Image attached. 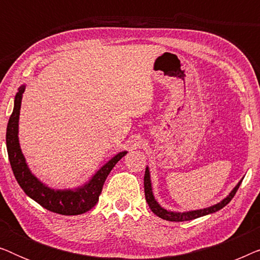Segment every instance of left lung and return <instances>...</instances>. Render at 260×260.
<instances>
[{"mask_svg": "<svg viewBox=\"0 0 260 260\" xmlns=\"http://www.w3.org/2000/svg\"><path fill=\"white\" fill-rule=\"evenodd\" d=\"M243 179H244V177H243ZM243 179H241L239 182L237 183V186L234 187L233 189L230 191L229 195H227L225 199H222L221 201L218 202V204H215V205H213V206H209V207H206V208L194 209V211L174 212V211H169V209H166L165 207H162V206L157 202V200H156V199H155L154 193H152V186H151V179H150V170H149V167L147 166V168H145V174H144L145 200H147L149 207H150L152 213L157 215L158 218H161L163 220H167V221H175V222L188 221V220H193V219L200 218V216L212 214V213L218 212L221 208L225 207V206L229 204L231 200H232L234 195H236L238 188H239Z\"/></svg>", "mask_w": 260, "mask_h": 260, "instance_id": "obj_1", "label": "left lung"}]
</instances>
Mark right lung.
Wrapping results in <instances>:
<instances>
[{
    "instance_id": "1",
    "label": "right lung",
    "mask_w": 260,
    "mask_h": 260,
    "mask_svg": "<svg viewBox=\"0 0 260 260\" xmlns=\"http://www.w3.org/2000/svg\"><path fill=\"white\" fill-rule=\"evenodd\" d=\"M24 90L26 85L23 84L19 87V92L15 94L13 113L9 118L6 135L9 162L17 183L28 197L48 211L62 215H78L86 213L97 204L106 177L116 163L123 156H125L127 151L124 150L116 154L105 165H103L83 186L72 189L71 188L56 189L47 186L31 173L20 147L19 119Z\"/></svg>"
}]
</instances>
